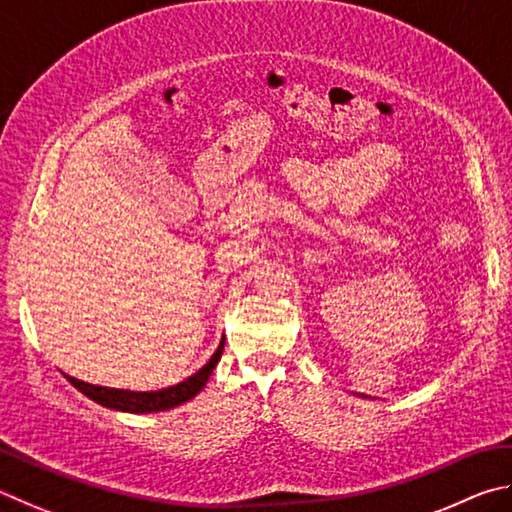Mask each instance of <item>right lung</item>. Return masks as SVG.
Listing matches in <instances>:
<instances>
[{"label": "right lung", "instance_id": "add662e5", "mask_svg": "<svg viewBox=\"0 0 512 512\" xmlns=\"http://www.w3.org/2000/svg\"><path fill=\"white\" fill-rule=\"evenodd\" d=\"M222 351H224V337L218 346V351L213 353L211 360L206 362L200 371L193 373L191 378H186L184 382L173 384V387L168 389H159V391H128V389L96 387V384H87L83 380L71 378V375H67V380L74 384L80 393H85L87 398L98 402V405L110 407L116 411H130V414H150V411L173 409L195 398L197 393L204 389V384L209 382L215 364H218V360L222 357Z\"/></svg>", "mask_w": 512, "mask_h": 512}]
</instances>
